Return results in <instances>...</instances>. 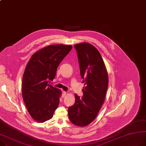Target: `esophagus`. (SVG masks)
Listing matches in <instances>:
<instances>
[{"label":"esophagus","mask_w":146,"mask_h":146,"mask_svg":"<svg viewBox=\"0 0 146 146\" xmlns=\"http://www.w3.org/2000/svg\"><path fill=\"white\" fill-rule=\"evenodd\" d=\"M66 94H67V93L66 92H64V91L62 92V97H63V98H64V97L66 96Z\"/></svg>","instance_id":"1"}]
</instances>
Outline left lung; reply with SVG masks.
<instances>
[{
	"label": "left lung",
	"instance_id": "obj_1",
	"mask_svg": "<svg viewBox=\"0 0 146 146\" xmlns=\"http://www.w3.org/2000/svg\"><path fill=\"white\" fill-rule=\"evenodd\" d=\"M79 59L83 83V96L75 94V103L68 110L70 121L84 127L96 117L104 103L109 84L108 71L100 53L89 43L74 46Z\"/></svg>",
	"mask_w": 146,
	"mask_h": 146
}]
</instances>
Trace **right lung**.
Wrapping results in <instances>:
<instances>
[{
    "instance_id": "1",
    "label": "right lung",
    "mask_w": 146,
    "mask_h": 146,
    "mask_svg": "<svg viewBox=\"0 0 146 146\" xmlns=\"http://www.w3.org/2000/svg\"><path fill=\"white\" fill-rule=\"evenodd\" d=\"M72 46L54 44L35 53L27 63L22 80V96L27 110L37 122L53 117L59 104L62 91L53 87L57 68Z\"/></svg>"
}]
</instances>
